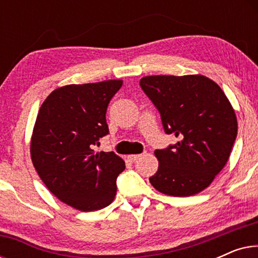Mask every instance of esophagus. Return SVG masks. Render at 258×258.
<instances>
[{
    "instance_id": "esophagus-1",
    "label": "esophagus",
    "mask_w": 258,
    "mask_h": 258,
    "mask_svg": "<svg viewBox=\"0 0 258 258\" xmlns=\"http://www.w3.org/2000/svg\"><path fill=\"white\" fill-rule=\"evenodd\" d=\"M146 154V153H143V154H135V155H130V156H128V158L132 162H135L136 160H139V158L141 157V156H143V155Z\"/></svg>"
}]
</instances>
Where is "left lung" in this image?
<instances>
[{
  "label": "left lung",
  "instance_id": "left-lung-1",
  "mask_svg": "<svg viewBox=\"0 0 258 258\" xmlns=\"http://www.w3.org/2000/svg\"><path fill=\"white\" fill-rule=\"evenodd\" d=\"M140 86L178 142L156 149L158 170L149 181L170 196H192L210 185L230 156L237 119L223 90L202 75L147 76Z\"/></svg>",
  "mask_w": 258,
  "mask_h": 258
}]
</instances>
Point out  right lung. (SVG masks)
I'll use <instances>...</instances> for the list:
<instances>
[{"label": "right lung", "mask_w": 258, "mask_h": 258, "mask_svg": "<svg viewBox=\"0 0 258 258\" xmlns=\"http://www.w3.org/2000/svg\"><path fill=\"white\" fill-rule=\"evenodd\" d=\"M122 81L70 84L45 98L31 137V160L51 194L81 211L109 206L125 163L111 153H94L109 134L108 104Z\"/></svg>", "instance_id": "add662e5"}]
</instances>
